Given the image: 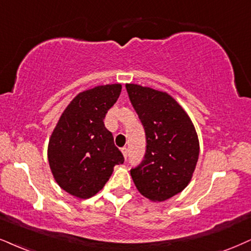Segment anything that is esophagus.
I'll return each instance as SVG.
<instances>
[{"label":"esophagus","instance_id":"esophagus-1","mask_svg":"<svg viewBox=\"0 0 251 251\" xmlns=\"http://www.w3.org/2000/svg\"><path fill=\"white\" fill-rule=\"evenodd\" d=\"M121 151H122V153H123V157H125V158H126V157H128V148H122V149H121Z\"/></svg>","mask_w":251,"mask_h":251}]
</instances>
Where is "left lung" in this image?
Masks as SVG:
<instances>
[{
	"label": "left lung",
	"instance_id": "8db88e82",
	"mask_svg": "<svg viewBox=\"0 0 251 251\" xmlns=\"http://www.w3.org/2000/svg\"><path fill=\"white\" fill-rule=\"evenodd\" d=\"M132 107L145 130L147 150L142 163L130 170L136 187L151 201H165L191 181L199 140L193 123L168 93L126 83Z\"/></svg>",
	"mask_w": 251,
	"mask_h": 251
}]
</instances>
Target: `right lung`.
Instances as JSON below:
<instances>
[{
	"label": "right lung",
	"mask_w": 251,
	"mask_h": 251,
	"mask_svg": "<svg viewBox=\"0 0 251 251\" xmlns=\"http://www.w3.org/2000/svg\"><path fill=\"white\" fill-rule=\"evenodd\" d=\"M121 89L120 83H111L79 93L52 132L48 148L51 172L58 185L73 197L95 196L110 178L114 166L125 162L103 123Z\"/></svg>",
	"instance_id": "1"
}]
</instances>
